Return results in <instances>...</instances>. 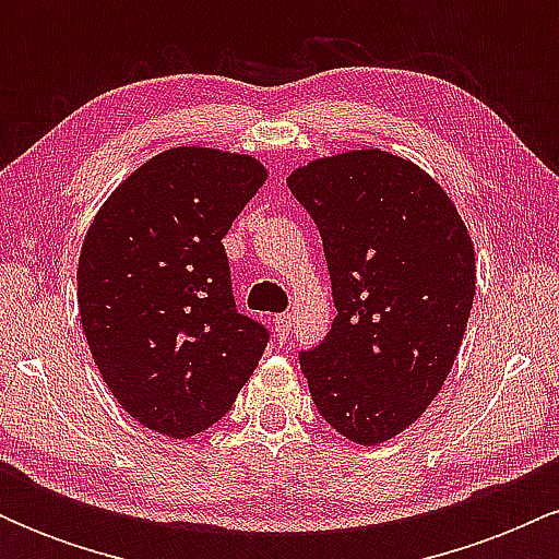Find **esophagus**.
Segmentation results:
<instances>
[{"label": "esophagus", "instance_id": "obj_1", "mask_svg": "<svg viewBox=\"0 0 559 559\" xmlns=\"http://www.w3.org/2000/svg\"><path fill=\"white\" fill-rule=\"evenodd\" d=\"M273 329H275V336L284 342V338L288 336V331H292V316L288 312H281V316L273 318Z\"/></svg>", "mask_w": 559, "mask_h": 559}]
</instances>
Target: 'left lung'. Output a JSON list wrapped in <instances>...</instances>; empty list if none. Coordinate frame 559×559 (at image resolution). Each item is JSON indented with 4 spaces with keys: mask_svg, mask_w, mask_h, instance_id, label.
Masks as SVG:
<instances>
[{
    "mask_svg": "<svg viewBox=\"0 0 559 559\" xmlns=\"http://www.w3.org/2000/svg\"><path fill=\"white\" fill-rule=\"evenodd\" d=\"M286 183L320 230L338 312L301 373L331 428L383 444L426 413L463 344L471 234L428 173L381 150L312 159Z\"/></svg>",
    "mask_w": 559,
    "mask_h": 559,
    "instance_id": "obj_1",
    "label": "left lung"
}]
</instances>
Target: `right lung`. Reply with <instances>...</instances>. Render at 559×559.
Segmentation results:
<instances>
[{
    "instance_id": "1",
    "label": "right lung",
    "mask_w": 559,
    "mask_h": 559,
    "mask_svg": "<svg viewBox=\"0 0 559 559\" xmlns=\"http://www.w3.org/2000/svg\"><path fill=\"white\" fill-rule=\"evenodd\" d=\"M254 157L176 146L133 170L79 258L88 349L120 407L189 439L228 413L271 333L236 310L223 236L265 183Z\"/></svg>"
}]
</instances>
